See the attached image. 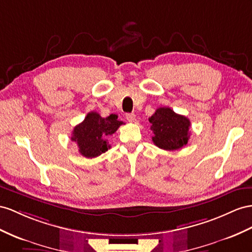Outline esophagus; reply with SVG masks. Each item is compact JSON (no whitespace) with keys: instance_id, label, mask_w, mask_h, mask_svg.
I'll list each match as a JSON object with an SVG mask.
<instances>
[{"instance_id":"obj_1","label":"esophagus","mask_w":252,"mask_h":252,"mask_svg":"<svg viewBox=\"0 0 252 252\" xmlns=\"http://www.w3.org/2000/svg\"><path fill=\"white\" fill-rule=\"evenodd\" d=\"M126 119L128 122H134L135 121V114L131 113V114H126Z\"/></svg>"}]
</instances>
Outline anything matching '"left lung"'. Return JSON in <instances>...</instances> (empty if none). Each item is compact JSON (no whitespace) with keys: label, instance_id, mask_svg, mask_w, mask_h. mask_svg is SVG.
Instances as JSON below:
<instances>
[{"label":"left lung","instance_id":"1","mask_svg":"<svg viewBox=\"0 0 252 252\" xmlns=\"http://www.w3.org/2000/svg\"><path fill=\"white\" fill-rule=\"evenodd\" d=\"M152 141L160 149L173 151L181 149L189 139L190 121L169 107L158 108L149 118Z\"/></svg>","mask_w":252,"mask_h":252}]
</instances>
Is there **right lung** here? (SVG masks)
<instances>
[{"label":"right lung","instance_id":"obj_1","mask_svg":"<svg viewBox=\"0 0 252 252\" xmlns=\"http://www.w3.org/2000/svg\"><path fill=\"white\" fill-rule=\"evenodd\" d=\"M117 118L113 114L103 118L96 112H90L83 122L74 126L71 139L76 143L83 157L92 158L107 151L109 145L106 138L124 124Z\"/></svg>","mask_w":252,"mask_h":252}]
</instances>
